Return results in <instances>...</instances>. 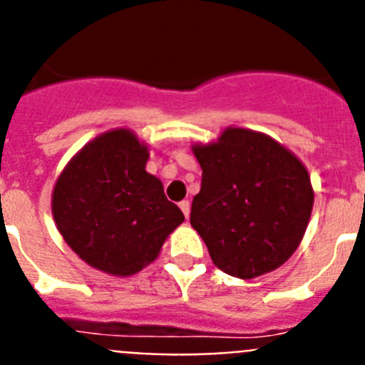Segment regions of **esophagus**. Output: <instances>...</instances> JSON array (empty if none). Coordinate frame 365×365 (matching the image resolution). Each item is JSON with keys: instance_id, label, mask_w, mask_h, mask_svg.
Segmentation results:
<instances>
[{"instance_id": "esophagus-1", "label": "esophagus", "mask_w": 365, "mask_h": 365, "mask_svg": "<svg viewBox=\"0 0 365 365\" xmlns=\"http://www.w3.org/2000/svg\"><path fill=\"white\" fill-rule=\"evenodd\" d=\"M180 209H182L183 217L189 218V213H191V204H189V200H182V202H180Z\"/></svg>"}]
</instances>
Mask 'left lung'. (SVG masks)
<instances>
[{"label": "left lung", "instance_id": "8db88e82", "mask_svg": "<svg viewBox=\"0 0 365 365\" xmlns=\"http://www.w3.org/2000/svg\"><path fill=\"white\" fill-rule=\"evenodd\" d=\"M202 167L191 226L215 266L253 279L288 261L305 235L314 192L292 152L253 130L227 128L192 148Z\"/></svg>", "mask_w": 365, "mask_h": 365}]
</instances>
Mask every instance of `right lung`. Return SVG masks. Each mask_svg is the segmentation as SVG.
Returning <instances> with one entry per match:
<instances>
[{
  "label": "right lung",
  "mask_w": 365,
  "mask_h": 365,
  "mask_svg": "<svg viewBox=\"0 0 365 365\" xmlns=\"http://www.w3.org/2000/svg\"><path fill=\"white\" fill-rule=\"evenodd\" d=\"M148 150L130 130L95 138L60 174L53 217L82 261L112 275H132L158 257L183 222L163 185L145 170Z\"/></svg>",
  "instance_id": "obj_1"
}]
</instances>
